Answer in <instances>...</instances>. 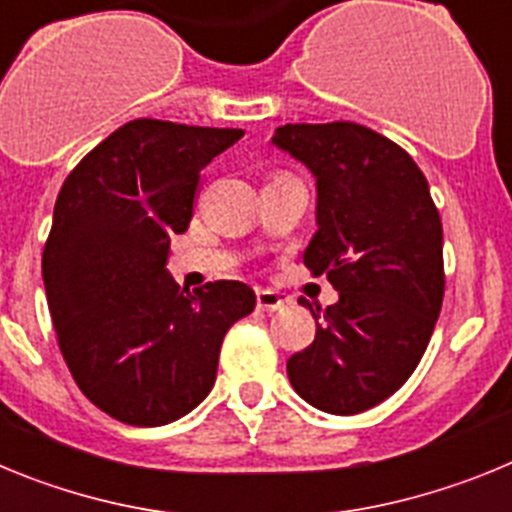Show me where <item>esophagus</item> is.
Returning a JSON list of instances; mask_svg holds the SVG:
<instances>
[{
    "mask_svg": "<svg viewBox=\"0 0 512 512\" xmlns=\"http://www.w3.org/2000/svg\"><path fill=\"white\" fill-rule=\"evenodd\" d=\"M284 305H287V300H284L282 295H277V292H269V289L256 292V307H259L261 312H277L282 310Z\"/></svg>",
    "mask_w": 512,
    "mask_h": 512,
    "instance_id": "esophagus-1",
    "label": "esophagus"
}]
</instances>
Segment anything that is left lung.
I'll return each instance as SVG.
<instances>
[{"instance_id":"8db88e82","label":"left lung","mask_w":512,"mask_h":512,"mask_svg":"<svg viewBox=\"0 0 512 512\" xmlns=\"http://www.w3.org/2000/svg\"><path fill=\"white\" fill-rule=\"evenodd\" d=\"M271 143L318 184L305 266L336 305L310 307L315 341L287 361L312 408L356 415L395 395L425 354L443 302L441 215L408 151L356 122L282 125Z\"/></svg>"}]
</instances>
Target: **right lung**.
<instances>
[{
	"mask_svg": "<svg viewBox=\"0 0 512 512\" xmlns=\"http://www.w3.org/2000/svg\"><path fill=\"white\" fill-rule=\"evenodd\" d=\"M241 138L140 117L81 158L58 192L43 248L48 310L79 390L120 423L153 428L197 408L225 333L256 307L248 284L187 292L166 271L202 169Z\"/></svg>",
	"mask_w": 512,
	"mask_h": 512,
	"instance_id": "obj_1",
	"label": "right lung"
}]
</instances>
